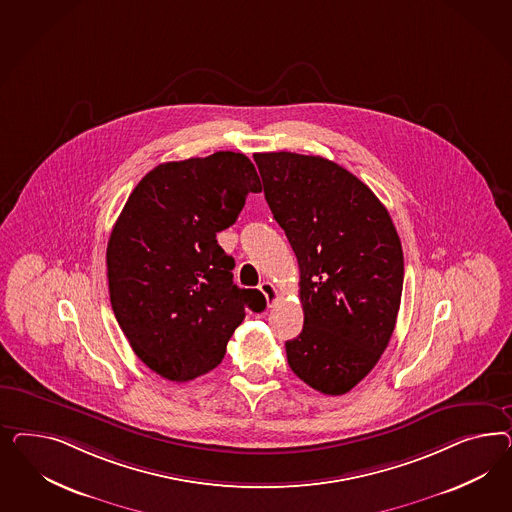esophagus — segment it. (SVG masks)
I'll use <instances>...</instances> for the list:
<instances>
[{
  "label": "esophagus",
  "instance_id": "1",
  "mask_svg": "<svg viewBox=\"0 0 512 512\" xmlns=\"http://www.w3.org/2000/svg\"><path fill=\"white\" fill-rule=\"evenodd\" d=\"M259 291H261L264 298H266V304L272 308V306L276 304V300H278V289H276L270 281H261V283H259Z\"/></svg>",
  "mask_w": 512,
  "mask_h": 512
}]
</instances>
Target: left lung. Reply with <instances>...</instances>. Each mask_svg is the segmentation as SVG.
<instances>
[{
  "instance_id": "1",
  "label": "left lung",
  "mask_w": 512,
  "mask_h": 512,
  "mask_svg": "<svg viewBox=\"0 0 512 512\" xmlns=\"http://www.w3.org/2000/svg\"><path fill=\"white\" fill-rule=\"evenodd\" d=\"M264 199L300 268L304 328L285 343L291 370L340 396L387 349L403 287L400 236L387 208L355 174L319 155H253Z\"/></svg>"
}]
</instances>
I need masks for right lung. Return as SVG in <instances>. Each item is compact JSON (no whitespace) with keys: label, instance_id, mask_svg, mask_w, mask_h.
Returning a JSON list of instances; mask_svg holds the SVG:
<instances>
[{"label":"right lung","instance_id":"obj_1","mask_svg":"<svg viewBox=\"0 0 512 512\" xmlns=\"http://www.w3.org/2000/svg\"><path fill=\"white\" fill-rule=\"evenodd\" d=\"M261 189L246 155L216 152L157 165L125 202L107 246L110 304L157 375L184 383L214 370L246 310H264L261 291L234 285L216 240Z\"/></svg>","mask_w":512,"mask_h":512}]
</instances>
